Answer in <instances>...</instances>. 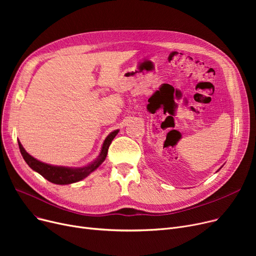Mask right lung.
<instances>
[{"mask_svg":"<svg viewBox=\"0 0 256 256\" xmlns=\"http://www.w3.org/2000/svg\"><path fill=\"white\" fill-rule=\"evenodd\" d=\"M119 130H116L109 135L106 136L104 139L102 150L98 154V156L92 160V162L86 166L83 167H65V166H54L50 164H46L44 162H40L39 160L35 158L31 154L26 152V150L22 147V143L18 141V146L20 154L26 160V163L29 165V167L39 173L40 176H42L48 182L56 184H70L78 182L80 180H84L87 178L90 173H92L94 170H96L106 158L108 150H109V146L112 143L113 139L116 137Z\"/></svg>","mask_w":256,"mask_h":256,"instance_id":"1","label":"right lung"}]
</instances>
